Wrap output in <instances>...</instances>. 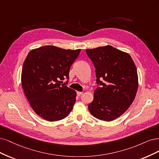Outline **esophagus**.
I'll return each instance as SVG.
<instances>
[{"label":"esophagus","instance_id":"esophagus-1","mask_svg":"<svg viewBox=\"0 0 159 159\" xmlns=\"http://www.w3.org/2000/svg\"><path fill=\"white\" fill-rule=\"evenodd\" d=\"M76 94H77V96H80V95L83 94V93H82V92H77V93H76Z\"/></svg>","mask_w":159,"mask_h":159}]
</instances>
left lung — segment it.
Returning <instances> with one entry per match:
<instances>
[{
	"instance_id": "obj_1",
	"label": "left lung",
	"mask_w": 159,
	"mask_h": 159,
	"mask_svg": "<svg viewBox=\"0 0 159 159\" xmlns=\"http://www.w3.org/2000/svg\"><path fill=\"white\" fill-rule=\"evenodd\" d=\"M86 53L95 67L97 84L89 111L98 120H114L135 99L138 88L135 65L129 54L110 45L86 49Z\"/></svg>"
}]
</instances>
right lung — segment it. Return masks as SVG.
Segmentation results:
<instances>
[{
  "label": "right lung",
  "instance_id": "right-lung-1",
  "mask_svg": "<svg viewBox=\"0 0 159 159\" xmlns=\"http://www.w3.org/2000/svg\"><path fill=\"white\" fill-rule=\"evenodd\" d=\"M80 52L45 45L30 51L25 58L22 88L34 111L44 120H63L72 110L76 94L66 84L70 66ZM65 79V83L60 81Z\"/></svg>",
  "mask_w": 159,
  "mask_h": 159
}]
</instances>
